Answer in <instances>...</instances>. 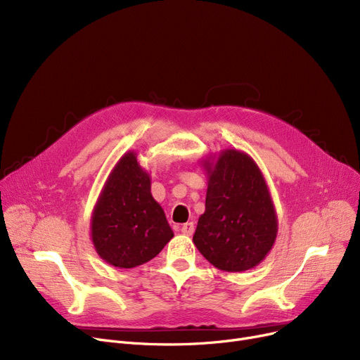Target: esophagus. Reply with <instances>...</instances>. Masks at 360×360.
Returning <instances> with one entry per match:
<instances>
[{
    "mask_svg": "<svg viewBox=\"0 0 360 360\" xmlns=\"http://www.w3.org/2000/svg\"><path fill=\"white\" fill-rule=\"evenodd\" d=\"M181 232H182L184 235H186V236H191V235L194 233V223H193V221H188V223L182 224Z\"/></svg>",
    "mask_w": 360,
    "mask_h": 360,
    "instance_id": "1",
    "label": "esophagus"
}]
</instances>
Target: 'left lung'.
Masks as SVG:
<instances>
[{"label": "left lung", "mask_w": 360, "mask_h": 360, "mask_svg": "<svg viewBox=\"0 0 360 360\" xmlns=\"http://www.w3.org/2000/svg\"><path fill=\"white\" fill-rule=\"evenodd\" d=\"M209 186L205 212L193 236L197 250L221 271L254 269L271 251L278 220L255 160L236 148L201 160Z\"/></svg>", "instance_id": "left-lung-1"}]
</instances>
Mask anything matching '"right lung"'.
Returning a JSON list of instances; mask_svg holds the SVG:
<instances>
[{
	"label": "right lung",
	"mask_w": 360,
	"mask_h": 360,
	"mask_svg": "<svg viewBox=\"0 0 360 360\" xmlns=\"http://www.w3.org/2000/svg\"><path fill=\"white\" fill-rule=\"evenodd\" d=\"M150 175L127 153L113 166L90 220L98 255L118 269H132L155 258L174 238L160 204L150 193Z\"/></svg>",
	"instance_id": "add662e5"
}]
</instances>
